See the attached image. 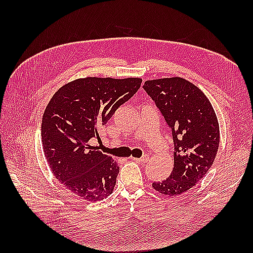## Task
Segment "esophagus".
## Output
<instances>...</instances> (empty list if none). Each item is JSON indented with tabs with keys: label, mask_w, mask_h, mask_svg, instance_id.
Instances as JSON below:
<instances>
[{
	"label": "esophagus",
	"mask_w": 253,
	"mask_h": 253,
	"mask_svg": "<svg viewBox=\"0 0 253 253\" xmlns=\"http://www.w3.org/2000/svg\"><path fill=\"white\" fill-rule=\"evenodd\" d=\"M131 159H132V161H135V162L140 163V164L147 163L148 161H149V157H148V155H143V157L140 158V159H138V158H131Z\"/></svg>",
	"instance_id": "obj_1"
}]
</instances>
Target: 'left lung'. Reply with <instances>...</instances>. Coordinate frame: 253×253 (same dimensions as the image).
Segmentation results:
<instances>
[{
	"mask_svg": "<svg viewBox=\"0 0 253 253\" xmlns=\"http://www.w3.org/2000/svg\"><path fill=\"white\" fill-rule=\"evenodd\" d=\"M143 89L171 129L175 147L169 177L154 181L152 188L161 195L179 196L196 186L215 160L219 146L215 111L207 95L185 78L147 80Z\"/></svg>",
	"mask_w": 253,
	"mask_h": 253,
	"instance_id": "8db88e82",
	"label": "left lung"
}]
</instances>
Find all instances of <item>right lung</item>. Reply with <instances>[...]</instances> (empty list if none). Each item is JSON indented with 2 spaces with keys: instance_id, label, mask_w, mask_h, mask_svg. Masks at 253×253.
Returning <instances> with one entry per match:
<instances>
[{
  "instance_id": "add662e5",
  "label": "right lung",
  "mask_w": 253,
  "mask_h": 253,
  "mask_svg": "<svg viewBox=\"0 0 253 253\" xmlns=\"http://www.w3.org/2000/svg\"><path fill=\"white\" fill-rule=\"evenodd\" d=\"M141 82L137 77L78 78L62 85L46 105L41 125L46 162L55 178L85 201L109 197L120 171L90 139H100L98 128L137 92Z\"/></svg>"
}]
</instances>
